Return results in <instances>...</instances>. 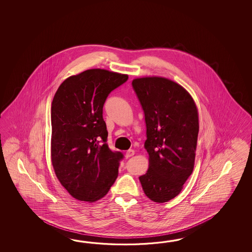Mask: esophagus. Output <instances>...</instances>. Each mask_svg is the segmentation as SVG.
Instances as JSON below:
<instances>
[{
    "mask_svg": "<svg viewBox=\"0 0 252 252\" xmlns=\"http://www.w3.org/2000/svg\"><path fill=\"white\" fill-rule=\"evenodd\" d=\"M135 154V151L133 150H128L126 151V158H130V157H132V156Z\"/></svg>",
    "mask_w": 252,
    "mask_h": 252,
    "instance_id": "34e87169",
    "label": "esophagus"
}]
</instances>
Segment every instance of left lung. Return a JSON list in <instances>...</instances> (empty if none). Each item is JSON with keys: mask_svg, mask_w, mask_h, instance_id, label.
Returning a JSON list of instances; mask_svg holds the SVG:
<instances>
[{"mask_svg": "<svg viewBox=\"0 0 252 252\" xmlns=\"http://www.w3.org/2000/svg\"><path fill=\"white\" fill-rule=\"evenodd\" d=\"M132 87L144 111L149 169L139 177L156 203L175 198L191 176L199 132L197 108L183 86L164 77L136 78Z\"/></svg>", "mask_w": 252, "mask_h": 252, "instance_id": "obj_1", "label": "left lung"}]
</instances>
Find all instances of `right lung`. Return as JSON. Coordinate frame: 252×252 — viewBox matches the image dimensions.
Here are the masks:
<instances>
[{
	"label": "right lung",
	"instance_id": "add662e5",
	"mask_svg": "<svg viewBox=\"0 0 252 252\" xmlns=\"http://www.w3.org/2000/svg\"><path fill=\"white\" fill-rule=\"evenodd\" d=\"M128 75L89 69L60 85L51 106V161L59 182L74 198H102L118 177L124 155L109 149L102 107Z\"/></svg>",
	"mask_w": 252,
	"mask_h": 252
}]
</instances>
